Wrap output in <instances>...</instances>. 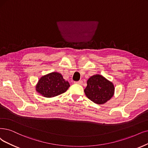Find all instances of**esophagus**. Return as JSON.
<instances>
[{"mask_svg":"<svg viewBox=\"0 0 148 148\" xmlns=\"http://www.w3.org/2000/svg\"><path fill=\"white\" fill-rule=\"evenodd\" d=\"M74 84H79V85H82V84H83V81H82V80H79V81H78V82H75Z\"/></svg>","mask_w":148,"mask_h":148,"instance_id":"34e87169","label":"esophagus"}]
</instances>
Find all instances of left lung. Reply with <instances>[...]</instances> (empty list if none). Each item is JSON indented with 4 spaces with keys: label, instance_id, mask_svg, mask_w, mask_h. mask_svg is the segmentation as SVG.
<instances>
[{
    "label": "left lung",
    "instance_id": "left-lung-1",
    "mask_svg": "<svg viewBox=\"0 0 148 148\" xmlns=\"http://www.w3.org/2000/svg\"><path fill=\"white\" fill-rule=\"evenodd\" d=\"M87 86L84 90L86 96L97 104H103L110 100L114 94V86L100 74H95L87 80Z\"/></svg>",
    "mask_w": 148,
    "mask_h": 148
}]
</instances>
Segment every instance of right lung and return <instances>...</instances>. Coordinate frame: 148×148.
Masks as SVG:
<instances>
[{"label":"right lung","mask_w":148,"mask_h":148,"mask_svg":"<svg viewBox=\"0 0 148 148\" xmlns=\"http://www.w3.org/2000/svg\"><path fill=\"white\" fill-rule=\"evenodd\" d=\"M70 85L62 75L57 72L49 73L42 77L36 85V91L45 97H53L67 91Z\"/></svg>","instance_id":"add662e5"}]
</instances>
